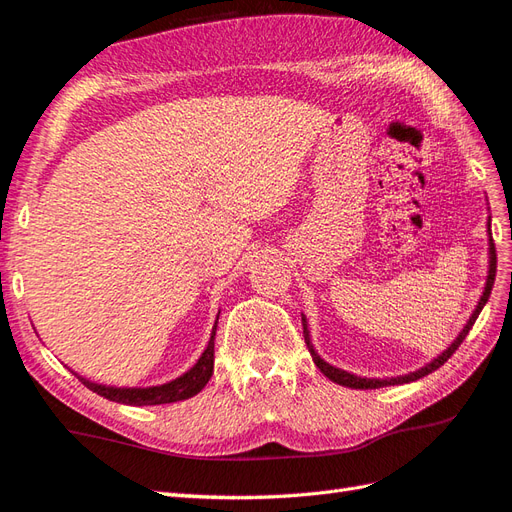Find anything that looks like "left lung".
I'll use <instances>...</instances> for the list:
<instances>
[{"instance_id": "obj_1", "label": "left lung", "mask_w": 512, "mask_h": 512, "mask_svg": "<svg viewBox=\"0 0 512 512\" xmlns=\"http://www.w3.org/2000/svg\"><path fill=\"white\" fill-rule=\"evenodd\" d=\"M487 230H489V273H487V284H485V290H483V297H480V301H478V305H476V309L472 312V316H470V320H468V324L466 327H463V331L457 335V339L455 342L448 346L438 359H433L431 363H427L425 367H421V369H416V371H410V374H406V376H397V378H384V380H378V378H361V376H354V374H348V371H344V369H337V367H333V365H329L327 361H322L320 356H318V352L314 350V346H312V342H309V331H307V320H305V316H303V335H305V344H307V348H309V354H312V359H314V363H316V367L322 371L324 376H327L329 380H333V382H337V384H342V386H350V389H380V386H395V384H408V382H414V380H418V378H423V376H427V374H431V371H436L438 367H442L448 359H451V356L455 354V350L461 346V342L463 339H466V335L470 333V329L474 327V322H476V318H478V314L483 312V307H485V303L489 301V294H491V288H493V282H495V267H498V256H495V243H493V237H491V222H487Z\"/></svg>"}]
</instances>
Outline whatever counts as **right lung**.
I'll use <instances>...</instances> for the list:
<instances>
[{
    "label": "right lung",
    "instance_id": "obj_1",
    "mask_svg": "<svg viewBox=\"0 0 512 512\" xmlns=\"http://www.w3.org/2000/svg\"><path fill=\"white\" fill-rule=\"evenodd\" d=\"M215 329H218V322L211 331V339L203 352V356L196 361V365L185 371L183 376H179L173 382H166L160 386H147V389H117V386H104L89 382L81 378L79 374H72L79 378L89 391L98 393L100 397H106L111 401H117V404H128V406H160V404H173V401H183L188 397H194L205 389V384L213 376V342H215Z\"/></svg>",
    "mask_w": 512,
    "mask_h": 512
}]
</instances>
